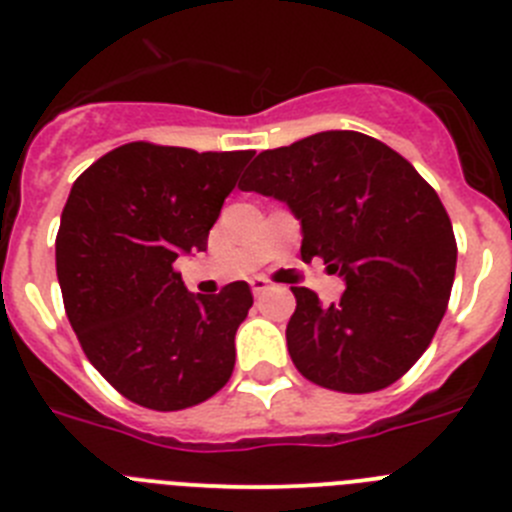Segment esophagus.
Segmentation results:
<instances>
[{
  "mask_svg": "<svg viewBox=\"0 0 512 512\" xmlns=\"http://www.w3.org/2000/svg\"><path fill=\"white\" fill-rule=\"evenodd\" d=\"M271 284H269V279H264V277H253L251 279V289H253V295L259 297V295H264L266 289H269Z\"/></svg>",
  "mask_w": 512,
  "mask_h": 512,
  "instance_id": "34e87169",
  "label": "esophagus"
}]
</instances>
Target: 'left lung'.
Segmentation results:
<instances>
[{
  "instance_id": "obj_1",
  "label": "left lung",
  "mask_w": 512,
  "mask_h": 512,
  "mask_svg": "<svg viewBox=\"0 0 512 512\" xmlns=\"http://www.w3.org/2000/svg\"><path fill=\"white\" fill-rule=\"evenodd\" d=\"M238 187L287 202L302 261L323 259L346 292L323 305L292 287L287 348L325 390L390 387L431 346L449 307L456 238L436 189L372 135L325 130L256 156Z\"/></svg>"
}]
</instances>
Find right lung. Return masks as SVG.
<instances>
[{
    "label": "right lung",
    "instance_id": "1",
    "mask_svg": "<svg viewBox=\"0 0 512 512\" xmlns=\"http://www.w3.org/2000/svg\"><path fill=\"white\" fill-rule=\"evenodd\" d=\"M251 158L135 140L97 158L71 187L56 235L63 307L94 369L135 405L192 408L233 374L251 287L230 282L194 297L174 261L205 251Z\"/></svg>",
    "mask_w": 512,
    "mask_h": 512
}]
</instances>
